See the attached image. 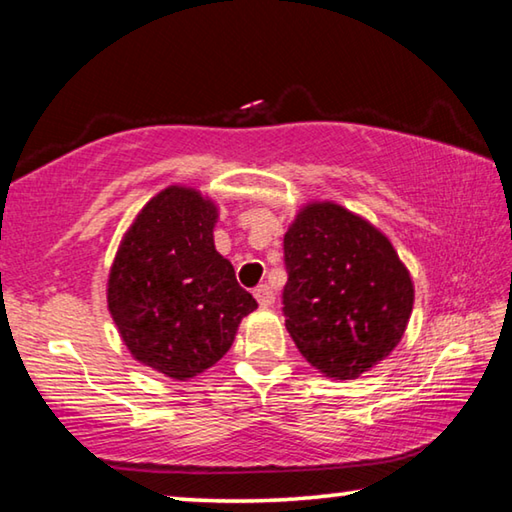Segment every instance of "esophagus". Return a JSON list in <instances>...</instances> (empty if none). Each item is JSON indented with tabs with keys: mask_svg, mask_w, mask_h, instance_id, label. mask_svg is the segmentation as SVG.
I'll list each match as a JSON object with an SVG mask.
<instances>
[{
	"mask_svg": "<svg viewBox=\"0 0 512 512\" xmlns=\"http://www.w3.org/2000/svg\"><path fill=\"white\" fill-rule=\"evenodd\" d=\"M255 298L262 307H271L275 302V291L268 287V284H259V287L255 289Z\"/></svg>",
	"mask_w": 512,
	"mask_h": 512,
	"instance_id": "obj_1",
	"label": "esophagus"
}]
</instances>
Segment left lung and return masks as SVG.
<instances>
[{
    "instance_id": "1",
    "label": "left lung",
    "mask_w": 512,
    "mask_h": 512,
    "mask_svg": "<svg viewBox=\"0 0 512 512\" xmlns=\"http://www.w3.org/2000/svg\"><path fill=\"white\" fill-rule=\"evenodd\" d=\"M282 311L302 357L325 377L357 379L402 341L409 268L384 232L332 201L302 207L284 235Z\"/></svg>"
}]
</instances>
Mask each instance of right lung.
<instances>
[{
    "mask_svg": "<svg viewBox=\"0 0 512 512\" xmlns=\"http://www.w3.org/2000/svg\"><path fill=\"white\" fill-rule=\"evenodd\" d=\"M219 210L171 185L142 207L108 275V309L133 359L187 381L212 368L257 300L214 248Z\"/></svg>",
    "mask_w": 512,
    "mask_h": 512,
    "instance_id": "right-lung-1",
    "label": "right lung"
}]
</instances>
